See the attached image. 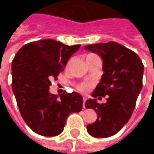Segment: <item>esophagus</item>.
<instances>
[{"label":"esophagus","instance_id":"obj_1","mask_svg":"<svg viewBox=\"0 0 154 154\" xmlns=\"http://www.w3.org/2000/svg\"><path fill=\"white\" fill-rule=\"evenodd\" d=\"M85 103H86V98H83V108H84V109L86 108V106H85Z\"/></svg>","mask_w":154,"mask_h":154}]
</instances>
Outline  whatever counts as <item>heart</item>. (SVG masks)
<instances>
[{
	"mask_svg": "<svg viewBox=\"0 0 154 154\" xmlns=\"http://www.w3.org/2000/svg\"><path fill=\"white\" fill-rule=\"evenodd\" d=\"M92 88V84L90 83H87V82H82L78 85L77 86V90L79 92H82V93H86L88 92Z\"/></svg>",
	"mask_w": 154,
	"mask_h": 154,
	"instance_id": "heart-1",
	"label": "heart"
}]
</instances>
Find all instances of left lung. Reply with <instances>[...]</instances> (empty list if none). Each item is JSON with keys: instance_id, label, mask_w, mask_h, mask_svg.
Instances as JSON below:
<instances>
[{"instance_id": "obj_1", "label": "left lung", "mask_w": 154, "mask_h": 154, "mask_svg": "<svg viewBox=\"0 0 154 154\" xmlns=\"http://www.w3.org/2000/svg\"><path fill=\"white\" fill-rule=\"evenodd\" d=\"M85 49L103 60V74L92 97H107L105 103H98L96 98L86 100V108L98 115L86 129L93 137L106 138L120 131L131 117L142 89L144 66L135 52L116 42L86 45Z\"/></svg>"}]
</instances>
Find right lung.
<instances>
[{
    "mask_svg": "<svg viewBox=\"0 0 154 154\" xmlns=\"http://www.w3.org/2000/svg\"><path fill=\"white\" fill-rule=\"evenodd\" d=\"M80 45H63L42 39L25 45L12 62V89L21 116L35 133L56 136L62 133L67 117L82 109L83 98L78 92H49L51 80L57 79L68 59Z\"/></svg>",
    "mask_w": 154,
    "mask_h": 154,
    "instance_id": "obj_1",
    "label": "right lung"
}]
</instances>
